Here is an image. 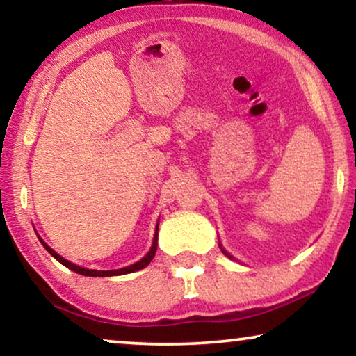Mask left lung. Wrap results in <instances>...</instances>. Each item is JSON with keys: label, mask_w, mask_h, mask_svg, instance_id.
Wrapping results in <instances>:
<instances>
[{"label": "left lung", "mask_w": 356, "mask_h": 356, "mask_svg": "<svg viewBox=\"0 0 356 356\" xmlns=\"http://www.w3.org/2000/svg\"><path fill=\"white\" fill-rule=\"evenodd\" d=\"M220 250H222V248H220ZM222 251H223V254H227V256H228V257H232V256H230V254H228V252H227V251H225V250H222Z\"/></svg>", "instance_id": "1"}]
</instances>
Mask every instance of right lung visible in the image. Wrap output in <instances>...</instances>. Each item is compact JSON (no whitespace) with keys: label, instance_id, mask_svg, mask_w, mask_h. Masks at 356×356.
<instances>
[{"label":"right lung","instance_id":"obj_1","mask_svg":"<svg viewBox=\"0 0 356 356\" xmlns=\"http://www.w3.org/2000/svg\"><path fill=\"white\" fill-rule=\"evenodd\" d=\"M157 230H159V225H157ZM157 232H155V236H154V243H152V248H150V251L147 252V254H145L143 259L140 261H138L136 262V264H133V266H128V267H123V269H116V270H90V269H84V267H79V266H76V264H72V262H70V261H66L65 257H61L60 254H58V252H55L51 250L50 246L47 245V243H43L42 240V245L45 246V250L50 252V254L55 257V259L58 261V262H61L63 266H66L67 269H71V270H74L76 274H81V275H89V277H111V275H123V274H129V272H134V270H139V269H144L145 266L149 264L150 261L154 259V256H155V251H157Z\"/></svg>","mask_w":356,"mask_h":356}]
</instances>
